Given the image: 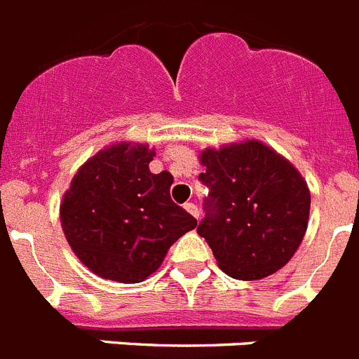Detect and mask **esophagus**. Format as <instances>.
I'll return each mask as SVG.
<instances>
[{"label":"esophagus","mask_w":359,"mask_h":359,"mask_svg":"<svg viewBox=\"0 0 359 359\" xmlns=\"http://www.w3.org/2000/svg\"><path fill=\"white\" fill-rule=\"evenodd\" d=\"M184 210L188 211L189 215H193L195 218H198V208L193 204V202H186V204H184Z\"/></svg>","instance_id":"1"}]
</instances>
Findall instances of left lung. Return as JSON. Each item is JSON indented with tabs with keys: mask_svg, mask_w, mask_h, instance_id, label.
<instances>
[{
	"mask_svg": "<svg viewBox=\"0 0 359 359\" xmlns=\"http://www.w3.org/2000/svg\"><path fill=\"white\" fill-rule=\"evenodd\" d=\"M210 193L197 227L231 278L260 280L282 269L307 231L311 193L300 171L260 141L205 148Z\"/></svg>",
	"mask_w": 359,
	"mask_h": 359,
	"instance_id": "obj_1",
	"label": "left lung"
}]
</instances>
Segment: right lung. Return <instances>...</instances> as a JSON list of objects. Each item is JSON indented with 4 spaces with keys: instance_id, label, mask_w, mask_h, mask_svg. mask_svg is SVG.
<instances>
[{
    "instance_id": "obj_1",
    "label": "right lung",
    "mask_w": 359,
    "mask_h": 359,
    "mask_svg": "<svg viewBox=\"0 0 359 359\" xmlns=\"http://www.w3.org/2000/svg\"><path fill=\"white\" fill-rule=\"evenodd\" d=\"M155 149L119 142L79 168L61 204L72 251L92 273L139 283L161 267L168 249L197 220L171 201L170 171L151 173Z\"/></svg>"
}]
</instances>
